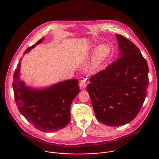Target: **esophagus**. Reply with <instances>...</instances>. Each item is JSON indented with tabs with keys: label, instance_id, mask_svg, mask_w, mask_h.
Here are the masks:
<instances>
[{
	"label": "esophagus",
	"instance_id": "1",
	"mask_svg": "<svg viewBox=\"0 0 159 159\" xmlns=\"http://www.w3.org/2000/svg\"><path fill=\"white\" fill-rule=\"evenodd\" d=\"M88 83V81L86 79L81 80L80 82V89H85Z\"/></svg>",
	"mask_w": 159,
	"mask_h": 159
}]
</instances>
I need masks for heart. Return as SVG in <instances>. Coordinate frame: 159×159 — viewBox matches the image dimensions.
I'll use <instances>...</instances> for the list:
<instances>
[{
    "label": "heart",
    "mask_w": 159,
    "mask_h": 159,
    "mask_svg": "<svg viewBox=\"0 0 159 159\" xmlns=\"http://www.w3.org/2000/svg\"><path fill=\"white\" fill-rule=\"evenodd\" d=\"M96 47V45L89 46L88 50L89 52L93 51ZM111 53L110 47L106 44L100 45L96 50L92 60V68L96 69L99 68L103 62L106 60Z\"/></svg>",
    "instance_id": "heart-1"
}]
</instances>
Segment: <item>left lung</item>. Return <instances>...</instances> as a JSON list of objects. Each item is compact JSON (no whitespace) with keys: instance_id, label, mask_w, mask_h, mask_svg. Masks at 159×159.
Returning a JSON list of instances; mask_svg holds the SVG:
<instances>
[{"instance_id":"obj_1","label":"left lung","mask_w":159,"mask_h":159,"mask_svg":"<svg viewBox=\"0 0 159 159\" xmlns=\"http://www.w3.org/2000/svg\"><path fill=\"white\" fill-rule=\"evenodd\" d=\"M116 38L120 57L91 76L86 88L97 119L112 127L134 119L148 85V65L139 49L122 35Z\"/></svg>"}]
</instances>
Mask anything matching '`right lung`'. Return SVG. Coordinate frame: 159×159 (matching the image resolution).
<instances>
[{"mask_svg": "<svg viewBox=\"0 0 159 159\" xmlns=\"http://www.w3.org/2000/svg\"><path fill=\"white\" fill-rule=\"evenodd\" d=\"M43 40L42 38L29 47L24 55ZM21 61L22 58L16 69L12 84L19 111L32 125L42 132H52L64 128L70 121V106L80 91L78 80L61 81L43 88H33L20 80Z\"/></svg>", "mask_w": 159, "mask_h": 159, "instance_id": "1", "label": "right lung"}]
</instances>
